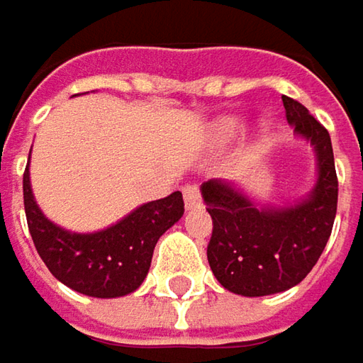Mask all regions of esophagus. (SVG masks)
I'll list each match as a JSON object with an SVG mask.
<instances>
[{
	"instance_id": "1",
	"label": "esophagus",
	"mask_w": 363,
	"mask_h": 363,
	"mask_svg": "<svg viewBox=\"0 0 363 363\" xmlns=\"http://www.w3.org/2000/svg\"><path fill=\"white\" fill-rule=\"evenodd\" d=\"M184 202H186V208H194L200 202V190L198 186H186L184 188Z\"/></svg>"
}]
</instances>
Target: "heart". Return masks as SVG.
Wrapping results in <instances>:
<instances>
[{
    "mask_svg": "<svg viewBox=\"0 0 363 363\" xmlns=\"http://www.w3.org/2000/svg\"><path fill=\"white\" fill-rule=\"evenodd\" d=\"M238 128H240V125H238L235 121H229V123H227V130H238Z\"/></svg>",
    "mask_w": 363,
    "mask_h": 363,
    "instance_id": "1",
    "label": "heart"
}]
</instances>
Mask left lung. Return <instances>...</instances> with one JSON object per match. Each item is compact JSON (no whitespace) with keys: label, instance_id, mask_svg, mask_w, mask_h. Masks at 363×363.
Here are the masks:
<instances>
[{"label":"left lung","instance_id":"8db88e82","mask_svg":"<svg viewBox=\"0 0 363 363\" xmlns=\"http://www.w3.org/2000/svg\"><path fill=\"white\" fill-rule=\"evenodd\" d=\"M287 121L316 155V184L306 198L287 206L256 204L231 182L202 184V198L213 217L206 247L211 271L238 296L260 298L291 289L318 262L337 215L339 182L330 136L318 119L283 96Z\"/></svg>","mask_w":363,"mask_h":363}]
</instances>
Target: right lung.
I'll list each match as a JSON object with an SVG mask.
<instances>
[{
  "label": "right lung",
  "mask_w": 363,
  "mask_h": 363,
  "mask_svg": "<svg viewBox=\"0 0 363 363\" xmlns=\"http://www.w3.org/2000/svg\"><path fill=\"white\" fill-rule=\"evenodd\" d=\"M22 190L28 231L43 262L57 281L91 298H121L136 291L148 274L159 238L184 215L182 192H173L138 206L103 231L72 233L43 215L30 190L28 165Z\"/></svg>",
  "instance_id": "add662e5"
}]
</instances>
